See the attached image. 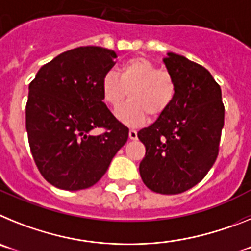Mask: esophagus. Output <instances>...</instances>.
Here are the masks:
<instances>
[{
  "instance_id": "esophagus-1",
  "label": "esophagus",
  "mask_w": 251,
  "mask_h": 251,
  "mask_svg": "<svg viewBox=\"0 0 251 251\" xmlns=\"http://www.w3.org/2000/svg\"><path fill=\"white\" fill-rule=\"evenodd\" d=\"M129 138L130 139H137V130H134V129L129 130Z\"/></svg>"
}]
</instances>
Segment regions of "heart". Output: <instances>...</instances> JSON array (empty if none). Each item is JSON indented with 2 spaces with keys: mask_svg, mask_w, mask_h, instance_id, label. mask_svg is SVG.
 Segmentation results:
<instances>
[{
  "mask_svg": "<svg viewBox=\"0 0 251 251\" xmlns=\"http://www.w3.org/2000/svg\"><path fill=\"white\" fill-rule=\"evenodd\" d=\"M176 80L166 69L157 66L146 57L126 60L118 69V75L109 72L100 80V92L106 105L117 108L128 92V99L117 110V118L129 126L143 123L150 114L162 115L174 103Z\"/></svg>",
  "mask_w": 251,
  "mask_h": 251,
  "instance_id": "heart-1",
  "label": "heart"
}]
</instances>
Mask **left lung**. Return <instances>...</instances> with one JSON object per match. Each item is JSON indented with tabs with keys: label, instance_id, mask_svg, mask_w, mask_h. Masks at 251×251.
Masks as SVG:
<instances>
[{
	"label": "left lung",
	"instance_id": "left-lung-1",
	"mask_svg": "<svg viewBox=\"0 0 251 251\" xmlns=\"http://www.w3.org/2000/svg\"><path fill=\"white\" fill-rule=\"evenodd\" d=\"M163 61L176 80V97L137 134L146 147L139 174L153 192L177 195L196 186L216 161L225 106L220 85L203 66L172 52Z\"/></svg>",
	"mask_w": 251,
	"mask_h": 251
}]
</instances>
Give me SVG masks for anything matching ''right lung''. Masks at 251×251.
<instances>
[{
	"label": "right lung",
	"mask_w": 251,
	"mask_h": 251,
	"mask_svg": "<svg viewBox=\"0 0 251 251\" xmlns=\"http://www.w3.org/2000/svg\"><path fill=\"white\" fill-rule=\"evenodd\" d=\"M113 50L80 46L41 66L28 85L26 130L40 174L68 191L92 187L128 139V129L103 101L100 80ZM100 127L103 132L92 135Z\"/></svg>",
	"instance_id": "right-lung-1"
}]
</instances>
